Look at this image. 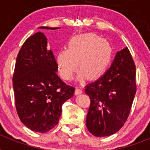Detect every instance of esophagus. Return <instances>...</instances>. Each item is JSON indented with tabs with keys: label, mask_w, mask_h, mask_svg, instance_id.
<instances>
[{
	"label": "esophagus",
	"mask_w": 150,
	"mask_h": 150,
	"mask_svg": "<svg viewBox=\"0 0 150 150\" xmlns=\"http://www.w3.org/2000/svg\"><path fill=\"white\" fill-rule=\"evenodd\" d=\"M83 93V91H82V89L80 88H79V87H76V90H75V95H80V94Z\"/></svg>",
	"instance_id": "obj_1"
}]
</instances>
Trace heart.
Returning a JSON list of instances; mask_svg holds the SVG:
<instances>
[{"label":"heart","instance_id":"1","mask_svg":"<svg viewBox=\"0 0 150 150\" xmlns=\"http://www.w3.org/2000/svg\"><path fill=\"white\" fill-rule=\"evenodd\" d=\"M111 59L112 50L107 40L95 34H84L69 40L67 49L57 54L56 62L64 79H71L79 67L77 79H95L105 73Z\"/></svg>","mask_w":150,"mask_h":150}]
</instances>
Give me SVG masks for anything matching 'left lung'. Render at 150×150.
I'll list each match as a JSON object with an SVG mask.
<instances>
[{
	"mask_svg": "<svg viewBox=\"0 0 150 150\" xmlns=\"http://www.w3.org/2000/svg\"><path fill=\"white\" fill-rule=\"evenodd\" d=\"M135 71L132 55L125 47L116 52L104 75L86 86L91 100L86 127L91 134L110 136L124 125L136 94Z\"/></svg>",
	"mask_w": 150,
	"mask_h": 150,
	"instance_id": "8db88e82",
	"label": "left lung"
}]
</instances>
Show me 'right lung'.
Wrapping results in <instances>:
<instances>
[{
    "label": "right lung",
    "mask_w": 150,
    "mask_h": 150,
    "mask_svg": "<svg viewBox=\"0 0 150 150\" xmlns=\"http://www.w3.org/2000/svg\"><path fill=\"white\" fill-rule=\"evenodd\" d=\"M57 72L58 65L46 36L42 32L30 36L17 55L13 86L18 117L33 132L46 133L53 128L59 121L63 104L74 95V87L66 85Z\"/></svg>",
    "instance_id": "obj_1"
}]
</instances>
